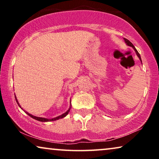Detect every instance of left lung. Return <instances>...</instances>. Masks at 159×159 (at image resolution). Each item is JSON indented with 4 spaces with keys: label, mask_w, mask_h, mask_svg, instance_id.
Wrapping results in <instances>:
<instances>
[{
    "label": "left lung",
    "mask_w": 159,
    "mask_h": 159,
    "mask_svg": "<svg viewBox=\"0 0 159 159\" xmlns=\"http://www.w3.org/2000/svg\"><path fill=\"white\" fill-rule=\"evenodd\" d=\"M124 40H125V43H127V45H129V46H130V47H132V48H134V51H135V52H136V54H137V56H138V58H140V61H141V62H142V60H141V58H140V53H138V51H137V50H136V48H134V45H133V44H132V43L131 42H130V41H129V40H127V39H126V38H124Z\"/></svg>",
    "instance_id": "8db88e82"
}]
</instances>
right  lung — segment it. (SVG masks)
I'll return each instance as SVG.
<instances>
[{
    "label": "right lung",
    "mask_w": 159,
    "mask_h": 159,
    "mask_svg": "<svg viewBox=\"0 0 159 159\" xmlns=\"http://www.w3.org/2000/svg\"><path fill=\"white\" fill-rule=\"evenodd\" d=\"M15 99H16V103H17V104H18L19 105V106L20 108H21V106L19 105V102H18V101H17V99H16V95H15ZM70 108H71V107L69 108V110L67 111H66L64 113V114H61V116H57V117H56V118H53V119H45V118H43V117H38V116H33V115H32V114H29V113L28 112H27V111H25V113L27 114H28L30 116H31L32 118H33L34 119H36V120H38V121H56V120H58V119H62V118H64V117H65L66 116L67 114H69V111H70Z\"/></svg>",
    "instance_id": "add662e5"
}]
</instances>
